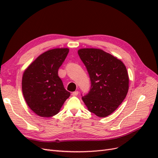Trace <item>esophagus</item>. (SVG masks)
<instances>
[{
	"mask_svg": "<svg viewBox=\"0 0 158 158\" xmlns=\"http://www.w3.org/2000/svg\"><path fill=\"white\" fill-rule=\"evenodd\" d=\"M78 94V91H76V92H73V94H72V95H73V96H77Z\"/></svg>",
	"mask_w": 158,
	"mask_h": 158,
	"instance_id": "esophagus-1",
	"label": "esophagus"
}]
</instances>
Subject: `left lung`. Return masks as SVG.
I'll use <instances>...</instances> for the list:
<instances>
[{
    "label": "left lung",
    "mask_w": 158,
    "mask_h": 158,
    "mask_svg": "<svg viewBox=\"0 0 158 158\" xmlns=\"http://www.w3.org/2000/svg\"><path fill=\"white\" fill-rule=\"evenodd\" d=\"M80 59L91 81L88 94L82 98L90 112L99 117L113 113L127 96L129 78L123 62L99 49H80Z\"/></svg>",
    "instance_id": "left-lung-1"
}]
</instances>
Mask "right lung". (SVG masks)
Masks as SVG:
<instances>
[{"instance_id":"1","label":"right lung","mask_w":158,"mask_h":158,"mask_svg":"<svg viewBox=\"0 0 158 158\" xmlns=\"http://www.w3.org/2000/svg\"><path fill=\"white\" fill-rule=\"evenodd\" d=\"M69 52L68 48L47 51L38 56L23 74V97L29 107L41 117L56 114L70 95L58 75Z\"/></svg>"}]
</instances>
